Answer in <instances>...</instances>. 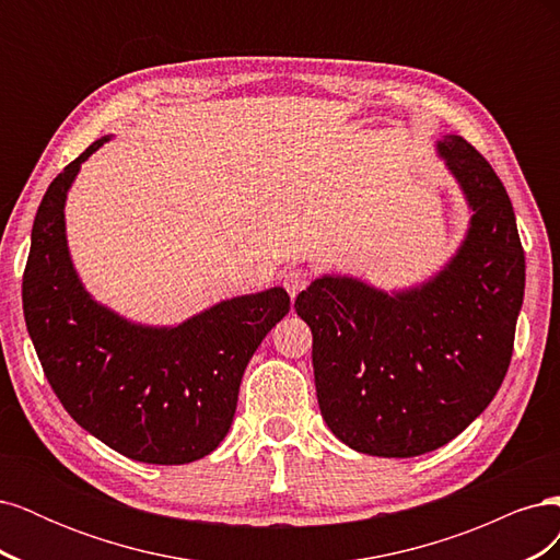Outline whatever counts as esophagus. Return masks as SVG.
<instances>
[{"instance_id":"34e87169","label":"esophagus","mask_w":560,"mask_h":560,"mask_svg":"<svg viewBox=\"0 0 560 560\" xmlns=\"http://www.w3.org/2000/svg\"><path fill=\"white\" fill-rule=\"evenodd\" d=\"M308 282H311V273H308V270H303V268H290V270H284V276H282L284 290L290 292L292 299H294L301 290H306Z\"/></svg>"}]
</instances>
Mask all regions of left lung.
I'll use <instances>...</instances> for the list:
<instances>
[{
  "label": "left lung",
  "instance_id": "8db88e82",
  "mask_svg": "<svg viewBox=\"0 0 560 560\" xmlns=\"http://www.w3.org/2000/svg\"><path fill=\"white\" fill-rule=\"evenodd\" d=\"M436 151L471 210L444 270L393 294L322 276L294 301L313 331L322 418L366 455L413 457L448 444L493 401L512 362L525 290L512 200L460 135H444Z\"/></svg>",
  "mask_w": 560,
  "mask_h": 560
}]
</instances>
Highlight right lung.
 <instances>
[{"mask_svg":"<svg viewBox=\"0 0 560 560\" xmlns=\"http://www.w3.org/2000/svg\"><path fill=\"white\" fill-rule=\"evenodd\" d=\"M93 142L50 182L32 226L23 313L56 397L79 425L130 460L184 465L212 453L233 422L245 366L290 313L273 287L177 327H142L83 290L65 238V198Z\"/></svg>","mask_w":560,"mask_h":560,"instance_id":"add662e5","label":"right lung"}]
</instances>
